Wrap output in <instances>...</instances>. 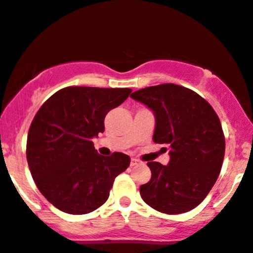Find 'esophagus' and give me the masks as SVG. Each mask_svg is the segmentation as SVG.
Here are the masks:
<instances>
[{"label":"esophagus","instance_id":"34e87169","mask_svg":"<svg viewBox=\"0 0 253 253\" xmlns=\"http://www.w3.org/2000/svg\"><path fill=\"white\" fill-rule=\"evenodd\" d=\"M140 164V161H138L137 159H132L131 160V166H136V165Z\"/></svg>","mask_w":253,"mask_h":253}]
</instances>
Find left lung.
<instances>
[{"mask_svg": "<svg viewBox=\"0 0 253 253\" xmlns=\"http://www.w3.org/2000/svg\"><path fill=\"white\" fill-rule=\"evenodd\" d=\"M131 97L152 111L153 142L166 145L169 155L167 166L148 162L152 176L140 187L141 197L164 213L191 211L209 195L222 167L225 136L218 116L200 94L174 84L146 87Z\"/></svg>", "mask_w": 253, "mask_h": 253, "instance_id": "1", "label": "left lung"}]
</instances>
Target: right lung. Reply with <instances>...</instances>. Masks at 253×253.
<instances>
[{
  "instance_id": "obj_1",
  "label": "right lung",
  "mask_w": 253,
  "mask_h": 253,
  "mask_svg": "<svg viewBox=\"0 0 253 253\" xmlns=\"http://www.w3.org/2000/svg\"><path fill=\"white\" fill-rule=\"evenodd\" d=\"M129 93V88L66 87L36 113L26 156L40 192L56 209L84 214L107 201L113 181L131 160L121 152L98 155L92 138L105 131L108 111Z\"/></svg>"
}]
</instances>
